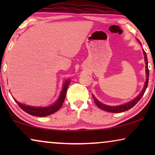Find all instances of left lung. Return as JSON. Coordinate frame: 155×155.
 Listing matches in <instances>:
<instances>
[{"label": "left lung", "instance_id": "left-lung-1", "mask_svg": "<svg viewBox=\"0 0 155 155\" xmlns=\"http://www.w3.org/2000/svg\"><path fill=\"white\" fill-rule=\"evenodd\" d=\"M143 51V54H144V58H145V72H146V81L145 82V85H144V87L143 90L141 91V92L140 93L139 95H137V97H135L134 99H133L132 101H129L128 103L124 104L119 105V106H115V107H113V106H108L106 104H104L100 101H98L96 97H95L94 95H92L93 99H94L95 104L98 107L99 109L104 110V111L111 112V113H120V112H124L125 111H128L131 108L134 107V106L136 104L140 101V99L142 98V97L143 96L144 93H145L146 89L148 85V81H149V69H148V63H147V54L145 51Z\"/></svg>", "mask_w": 155, "mask_h": 155}]
</instances>
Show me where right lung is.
Instances as JSON below:
<instances>
[{"mask_svg": "<svg viewBox=\"0 0 155 155\" xmlns=\"http://www.w3.org/2000/svg\"><path fill=\"white\" fill-rule=\"evenodd\" d=\"M69 80H65L64 83H63V90H61L60 97L57 99L56 102L53 104L51 106L46 107H31V106L29 105H25L24 104H21L18 102V101H16L15 99V101H16L17 104L19 105L21 109L23 111H25L26 113L30 114V115L35 116H40V117H43V116H46L51 114L55 113V112L58 111V109H60V108L62 107L63 102H64L65 95H66L67 92V89L68 87L70 84Z\"/></svg>", "mask_w": 155, "mask_h": 155, "instance_id": "1", "label": "right lung"}]
</instances>
